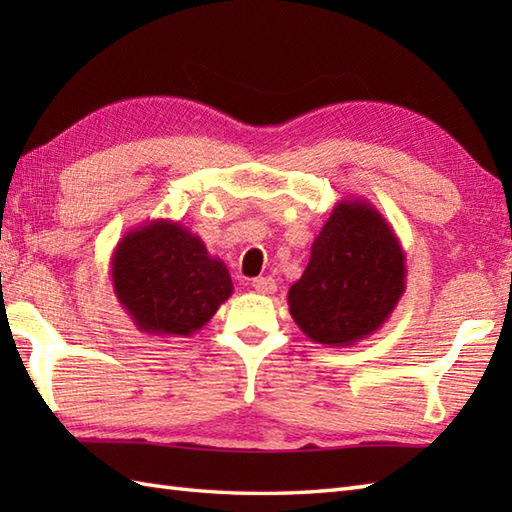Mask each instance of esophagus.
<instances>
[{"instance_id": "1", "label": "esophagus", "mask_w": 512, "mask_h": 512, "mask_svg": "<svg viewBox=\"0 0 512 512\" xmlns=\"http://www.w3.org/2000/svg\"><path fill=\"white\" fill-rule=\"evenodd\" d=\"M250 286H253L259 295H273V292L277 290V281L273 277H255Z\"/></svg>"}]
</instances>
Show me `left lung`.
Wrapping results in <instances>:
<instances>
[{"mask_svg": "<svg viewBox=\"0 0 512 512\" xmlns=\"http://www.w3.org/2000/svg\"><path fill=\"white\" fill-rule=\"evenodd\" d=\"M405 250L374 204L345 198L314 237L288 308L310 341L345 347L367 339L405 295Z\"/></svg>", "mask_w": 512, "mask_h": 512, "instance_id": "1", "label": "left lung"}]
</instances>
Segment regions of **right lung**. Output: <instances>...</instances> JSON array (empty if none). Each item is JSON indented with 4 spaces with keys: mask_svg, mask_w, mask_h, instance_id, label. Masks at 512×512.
<instances>
[{
    "mask_svg": "<svg viewBox=\"0 0 512 512\" xmlns=\"http://www.w3.org/2000/svg\"><path fill=\"white\" fill-rule=\"evenodd\" d=\"M112 288L140 332L191 336L233 295L220 257L173 220H151L127 231L112 253Z\"/></svg>",
    "mask_w": 512,
    "mask_h": 512,
    "instance_id": "right-lung-1",
    "label": "right lung"
}]
</instances>
